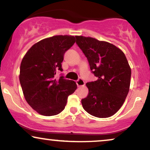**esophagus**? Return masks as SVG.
Wrapping results in <instances>:
<instances>
[{"label":"esophagus","instance_id":"obj_1","mask_svg":"<svg viewBox=\"0 0 150 150\" xmlns=\"http://www.w3.org/2000/svg\"><path fill=\"white\" fill-rule=\"evenodd\" d=\"M76 85L78 87H81L85 86V82L82 79H79L78 80L76 81Z\"/></svg>","mask_w":150,"mask_h":150}]
</instances>
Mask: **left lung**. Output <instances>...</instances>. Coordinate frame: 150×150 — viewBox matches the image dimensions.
I'll return each instance as SVG.
<instances>
[{"mask_svg":"<svg viewBox=\"0 0 150 150\" xmlns=\"http://www.w3.org/2000/svg\"><path fill=\"white\" fill-rule=\"evenodd\" d=\"M76 44L89 62L97 80L86 83L88 95L81 100L86 112L97 117L106 118L116 113L129 91L132 70L125 53L104 41L75 36Z\"/></svg>","mask_w":150,"mask_h":150,"instance_id":"1","label":"left lung"}]
</instances>
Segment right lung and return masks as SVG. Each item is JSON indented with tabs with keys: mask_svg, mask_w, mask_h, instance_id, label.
I'll return each mask as SVG.
<instances>
[{
	"mask_svg": "<svg viewBox=\"0 0 150 150\" xmlns=\"http://www.w3.org/2000/svg\"><path fill=\"white\" fill-rule=\"evenodd\" d=\"M71 35H55L32 46L22 59L19 81L25 100L38 113L58 115L64 109L68 96L77 88L74 81L61 76L64 53L75 43Z\"/></svg>",
	"mask_w": 150,
	"mask_h": 150,
	"instance_id": "add662e5",
	"label": "right lung"
}]
</instances>
